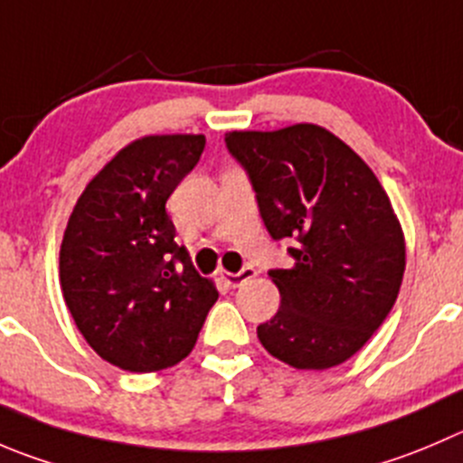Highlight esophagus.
I'll return each instance as SVG.
<instances>
[{"label": "esophagus", "instance_id": "esophagus-1", "mask_svg": "<svg viewBox=\"0 0 463 463\" xmlns=\"http://www.w3.org/2000/svg\"><path fill=\"white\" fill-rule=\"evenodd\" d=\"M255 276H258V271H255L253 267H244L241 271H237V273H223V280H226L228 287H240Z\"/></svg>", "mask_w": 463, "mask_h": 463}]
</instances>
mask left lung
<instances>
[{
  "label": "left lung",
  "mask_w": 463,
  "mask_h": 463,
  "mask_svg": "<svg viewBox=\"0 0 463 463\" xmlns=\"http://www.w3.org/2000/svg\"><path fill=\"white\" fill-rule=\"evenodd\" d=\"M226 146L253 183L273 240L294 237V264L271 269L280 307L258 326L285 364H344L383 326L405 273V235L369 165L317 124L231 131Z\"/></svg>",
  "instance_id": "1"
}]
</instances>
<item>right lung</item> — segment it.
<instances>
[{"label":"right lung","instance_id":"1","mask_svg":"<svg viewBox=\"0 0 463 463\" xmlns=\"http://www.w3.org/2000/svg\"><path fill=\"white\" fill-rule=\"evenodd\" d=\"M205 137L145 136L85 185L61 244V289L101 360L131 373L192 353L219 291L192 267L165 203L194 169Z\"/></svg>","mask_w":463,"mask_h":463}]
</instances>
